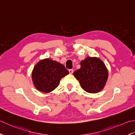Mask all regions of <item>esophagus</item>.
Returning <instances> with one entry per match:
<instances>
[{
    "mask_svg": "<svg viewBox=\"0 0 135 135\" xmlns=\"http://www.w3.org/2000/svg\"><path fill=\"white\" fill-rule=\"evenodd\" d=\"M69 71L70 74H72L73 73V69H69Z\"/></svg>",
    "mask_w": 135,
    "mask_h": 135,
    "instance_id": "obj_1",
    "label": "esophagus"
}]
</instances>
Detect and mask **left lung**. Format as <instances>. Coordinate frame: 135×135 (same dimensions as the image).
<instances>
[{
	"instance_id": "left-lung-1",
	"label": "left lung",
	"mask_w": 135,
	"mask_h": 135,
	"mask_svg": "<svg viewBox=\"0 0 135 135\" xmlns=\"http://www.w3.org/2000/svg\"><path fill=\"white\" fill-rule=\"evenodd\" d=\"M81 68L74 71L82 89L89 93H97L105 86L108 71L104 62L97 57L88 56L80 62Z\"/></svg>"
}]
</instances>
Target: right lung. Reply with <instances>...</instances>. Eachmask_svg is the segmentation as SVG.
<instances>
[{
	"instance_id": "add662e5",
	"label": "right lung",
	"mask_w": 135,
	"mask_h": 135,
	"mask_svg": "<svg viewBox=\"0 0 135 135\" xmlns=\"http://www.w3.org/2000/svg\"><path fill=\"white\" fill-rule=\"evenodd\" d=\"M68 74L69 71L64 65L46 58L35 65L32 71V80L35 89L48 93L55 89L60 80Z\"/></svg>"
}]
</instances>
